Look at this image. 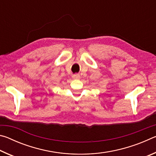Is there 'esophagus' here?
<instances>
[{
	"instance_id": "1",
	"label": "esophagus",
	"mask_w": 156,
	"mask_h": 156,
	"mask_svg": "<svg viewBox=\"0 0 156 156\" xmlns=\"http://www.w3.org/2000/svg\"><path fill=\"white\" fill-rule=\"evenodd\" d=\"M72 78L73 79H79L80 78V75L78 74V73H76V74H73L72 76Z\"/></svg>"
}]
</instances>
